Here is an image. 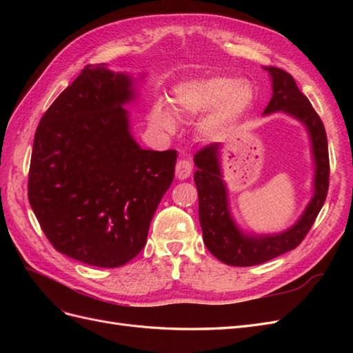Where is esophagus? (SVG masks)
<instances>
[{
    "instance_id": "esophagus-1",
    "label": "esophagus",
    "mask_w": 353,
    "mask_h": 353,
    "mask_svg": "<svg viewBox=\"0 0 353 353\" xmlns=\"http://www.w3.org/2000/svg\"><path fill=\"white\" fill-rule=\"evenodd\" d=\"M191 170H193V166H191L190 160H187V159L178 160L176 166H175V174H176L178 179H187L191 174Z\"/></svg>"
}]
</instances>
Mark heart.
<instances>
[{"mask_svg":"<svg viewBox=\"0 0 353 353\" xmlns=\"http://www.w3.org/2000/svg\"><path fill=\"white\" fill-rule=\"evenodd\" d=\"M253 99L252 87L248 82H237L230 78H210L188 85L179 94V104L191 113L205 112L215 108L222 101L219 110L208 122L210 132H223ZM154 119L165 130H172L174 119L166 110H157Z\"/></svg>","mask_w":353,"mask_h":353,"instance_id":"obj_1","label":"heart"}]
</instances>
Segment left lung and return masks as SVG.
<instances>
[{"label": "left lung", "instance_id": "obj_1", "mask_svg": "<svg viewBox=\"0 0 353 353\" xmlns=\"http://www.w3.org/2000/svg\"><path fill=\"white\" fill-rule=\"evenodd\" d=\"M272 78V97L263 114L284 112L306 125L315 159L314 197L296 225L276 236H245L231 219L227 190L219 169V144L200 148L194 156V183L199 193V219L208 250L231 266H253L296 249L303 241L321 210L330 183V159L325 128L306 95L297 88L290 73L265 68Z\"/></svg>", "mask_w": 353, "mask_h": 353}]
</instances>
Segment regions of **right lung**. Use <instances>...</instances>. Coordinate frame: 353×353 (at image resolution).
I'll return each mask as SVG.
<instances>
[{"label":"right lung","mask_w":353,"mask_h":353,"mask_svg":"<svg viewBox=\"0 0 353 353\" xmlns=\"http://www.w3.org/2000/svg\"><path fill=\"white\" fill-rule=\"evenodd\" d=\"M134 97L123 73L88 65L41 117L28 199L57 252L117 268L143 250L176 152L143 150L122 105Z\"/></svg>","instance_id":"right-lung-1"}]
</instances>
